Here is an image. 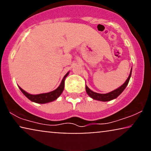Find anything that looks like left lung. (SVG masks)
I'll use <instances>...</instances> for the list:
<instances>
[{"label": "left lung", "instance_id": "1", "mask_svg": "<svg viewBox=\"0 0 151 151\" xmlns=\"http://www.w3.org/2000/svg\"><path fill=\"white\" fill-rule=\"evenodd\" d=\"M131 72H132V69L131 70V72H130L129 78H127V80H126V82L122 84V85L119 86V88H117V89L111 92H109L108 93H105V94L98 93H96L91 90L87 86H86V91L87 93L88 96H89L91 98L93 99V100L102 101V102H106V101L112 100L113 99H115L116 98H117V97H118L119 95L122 93L123 91L125 89V88L127 87L128 84H129L130 78H131Z\"/></svg>", "mask_w": 151, "mask_h": 151}]
</instances>
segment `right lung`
Masks as SVG:
<instances>
[{
	"instance_id": "right-lung-1",
	"label": "right lung",
	"mask_w": 151,
	"mask_h": 151,
	"mask_svg": "<svg viewBox=\"0 0 151 151\" xmlns=\"http://www.w3.org/2000/svg\"><path fill=\"white\" fill-rule=\"evenodd\" d=\"M69 75V72L64 76L63 80H62L60 84L58 87L56 89L53 91L46 93H41L38 95H32L27 93L25 91H24L22 88H21L20 86H18L19 88L21 91L22 93L29 100H30L32 102H34L36 103H39V104H45V103H48L52 101H54L60 96L62 93H63L64 90V87H65V80L67 76Z\"/></svg>"
}]
</instances>
